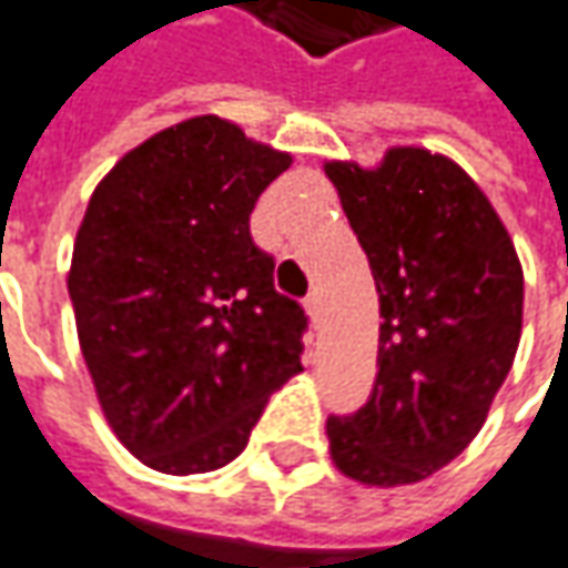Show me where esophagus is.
I'll use <instances>...</instances> for the list:
<instances>
[{
    "label": "esophagus",
    "mask_w": 568,
    "mask_h": 568,
    "mask_svg": "<svg viewBox=\"0 0 568 568\" xmlns=\"http://www.w3.org/2000/svg\"><path fill=\"white\" fill-rule=\"evenodd\" d=\"M306 313H310L313 326L323 323V297H320V294H310V297H306Z\"/></svg>",
    "instance_id": "esophagus-1"
}]
</instances>
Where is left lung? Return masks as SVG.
Listing matches in <instances>:
<instances>
[{
    "label": "left lung",
    "mask_w": 568,
    "mask_h": 568,
    "mask_svg": "<svg viewBox=\"0 0 568 568\" xmlns=\"http://www.w3.org/2000/svg\"><path fill=\"white\" fill-rule=\"evenodd\" d=\"M381 294L377 381L328 415L335 467L406 486L479 435L521 338L525 274L489 197L447 156L396 146L377 169L328 162Z\"/></svg>",
    "instance_id": "left-lung-1"
}]
</instances>
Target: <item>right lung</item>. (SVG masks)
Here are the masks:
<instances>
[{
  "instance_id": "add662e5",
  "label": "right lung",
  "mask_w": 568,
  "mask_h": 568,
  "mask_svg": "<svg viewBox=\"0 0 568 568\" xmlns=\"http://www.w3.org/2000/svg\"><path fill=\"white\" fill-rule=\"evenodd\" d=\"M291 165L213 114L130 150L75 233L70 300L114 435L172 476L236 460L300 374L306 313L274 291L248 216Z\"/></svg>"
}]
</instances>
